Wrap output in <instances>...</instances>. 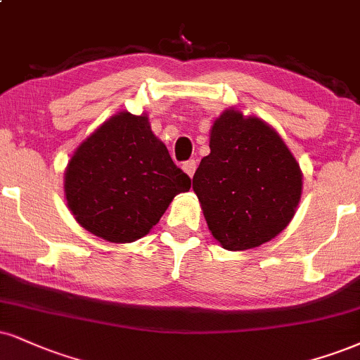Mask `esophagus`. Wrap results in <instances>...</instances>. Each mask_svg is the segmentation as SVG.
Instances as JSON below:
<instances>
[{
	"mask_svg": "<svg viewBox=\"0 0 360 360\" xmlns=\"http://www.w3.org/2000/svg\"><path fill=\"white\" fill-rule=\"evenodd\" d=\"M183 171L188 174L189 177L194 176V171H196V161H186L183 164Z\"/></svg>",
	"mask_w": 360,
	"mask_h": 360,
	"instance_id": "1",
	"label": "esophagus"
}]
</instances>
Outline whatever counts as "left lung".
<instances>
[{
  "mask_svg": "<svg viewBox=\"0 0 360 360\" xmlns=\"http://www.w3.org/2000/svg\"><path fill=\"white\" fill-rule=\"evenodd\" d=\"M193 189L211 235L224 250L274 240L295 216L304 176L280 134L255 115L226 109L210 131Z\"/></svg>",
  "mask_w": 360,
  "mask_h": 360,
  "instance_id": "8db88e82",
  "label": "left lung"
}]
</instances>
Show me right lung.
Segmentation results:
<instances>
[{"label":"right lung","instance_id":"obj_1","mask_svg":"<svg viewBox=\"0 0 360 360\" xmlns=\"http://www.w3.org/2000/svg\"><path fill=\"white\" fill-rule=\"evenodd\" d=\"M191 179L150 131L147 114L122 110L73 150L63 176L77 223L110 243H132L159 223Z\"/></svg>","mask_w":360,"mask_h":360}]
</instances>
